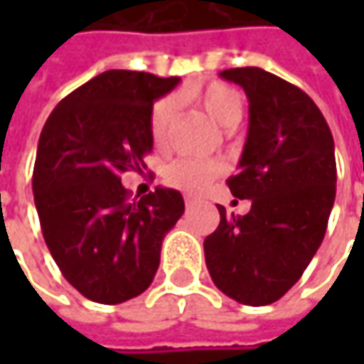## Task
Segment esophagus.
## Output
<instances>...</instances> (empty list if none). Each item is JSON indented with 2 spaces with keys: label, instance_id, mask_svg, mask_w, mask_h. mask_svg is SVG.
<instances>
[{
  "label": "esophagus",
  "instance_id": "34e87169",
  "mask_svg": "<svg viewBox=\"0 0 364 364\" xmlns=\"http://www.w3.org/2000/svg\"><path fill=\"white\" fill-rule=\"evenodd\" d=\"M184 204H186V208H192V206L196 204V200H194L192 196H186V198H184Z\"/></svg>",
  "mask_w": 364,
  "mask_h": 364
}]
</instances>
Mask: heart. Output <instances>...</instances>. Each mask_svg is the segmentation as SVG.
I'll return each mask as SVG.
<instances>
[{"instance_id": "heart-1", "label": "heart", "mask_w": 364, "mask_h": 364, "mask_svg": "<svg viewBox=\"0 0 364 364\" xmlns=\"http://www.w3.org/2000/svg\"><path fill=\"white\" fill-rule=\"evenodd\" d=\"M190 99H194L198 105L208 113V117L218 123L220 127H232L243 115V97L237 89H232L225 82H210L204 89L190 91ZM174 115V99L164 97L156 101L149 113V137L156 146L164 144L166 133L170 127V121ZM223 172V166L218 161L200 160H174L164 170V180L168 186L180 190L184 194H200L208 188Z\"/></svg>"}]
</instances>
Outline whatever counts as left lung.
Returning a JSON list of instances; mask_svg holds the SVG:
<instances>
[{
  "mask_svg": "<svg viewBox=\"0 0 364 364\" xmlns=\"http://www.w3.org/2000/svg\"><path fill=\"white\" fill-rule=\"evenodd\" d=\"M220 77L243 87L249 132L235 198L251 200L245 217H227L204 239L215 286L247 306L277 301L301 277L328 227L336 196L334 139L324 115L296 85L245 66Z\"/></svg>",
  "mask_w": 364,
  "mask_h": 364,
  "instance_id": "obj_1",
  "label": "left lung"
}]
</instances>
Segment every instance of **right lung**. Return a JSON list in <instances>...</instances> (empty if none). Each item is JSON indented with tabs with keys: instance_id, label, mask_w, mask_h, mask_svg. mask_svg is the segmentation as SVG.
<instances>
[{
	"instance_id": "right-lung-1",
	"label": "right lung",
	"mask_w": 364,
	"mask_h": 364,
	"mask_svg": "<svg viewBox=\"0 0 364 364\" xmlns=\"http://www.w3.org/2000/svg\"><path fill=\"white\" fill-rule=\"evenodd\" d=\"M178 82L107 70L64 97L42 127L32 176L42 235L66 282L92 301L144 294L184 213L178 190L158 186L132 200L119 178L146 168L151 107Z\"/></svg>"
}]
</instances>
